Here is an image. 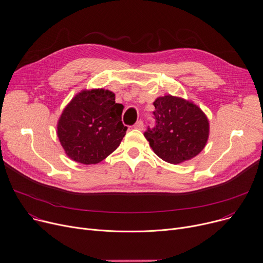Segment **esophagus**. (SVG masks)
Segmentation results:
<instances>
[{"instance_id":"esophagus-1","label":"esophagus","mask_w":263,"mask_h":263,"mask_svg":"<svg viewBox=\"0 0 263 263\" xmlns=\"http://www.w3.org/2000/svg\"><path fill=\"white\" fill-rule=\"evenodd\" d=\"M134 127L136 128V129H139V130H143V128H144V124H143V122L142 121H138L136 124L134 125Z\"/></svg>"}]
</instances>
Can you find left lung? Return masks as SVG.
<instances>
[{"instance_id": "obj_1", "label": "left lung", "mask_w": 263, "mask_h": 263, "mask_svg": "<svg viewBox=\"0 0 263 263\" xmlns=\"http://www.w3.org/2000/svg\"><path fill=\"white\" fill-rule=\"evenodd\" d=\"M154 116L156 126L144 137L162 160L177 164L190 160L204 149L209 138L207 116L193 102L171 95L157 98Z\"/></svg>"}]
</instances>
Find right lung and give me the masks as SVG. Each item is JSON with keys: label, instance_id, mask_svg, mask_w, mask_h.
I'll return each instance as SVG.
<instances>
[{"label": "right lung", "instance_id": "add662e5", "mask_svg": "<svg viewBox=\"0 0 263 263\" xmlns=\"http://www.w3.org/2000/svg\"><path fill=\"white\" fill-rule=\"evenodd\" d=\"M122 104L103 88L83 90L65 107L57 123V136L67 156L83 164H97L117 149L127 127Z\"/></svg>", "mask_w": 263, "mask_h": 263}]
</instances>
